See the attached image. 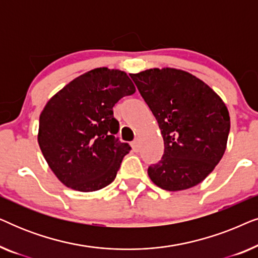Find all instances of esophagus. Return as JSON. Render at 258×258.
<instances>
[{"instance_id":"esophagus-1","label":"esophagus","mask_w":258,"mask_h":258,"mask_svg":"<svg viewBox=\"0 0 258 258\" xmlns=\"http://www.w3.org/2000/svg\"><path fill=\"white\" fill-rule=\"evenodd\" d=\"M132 147H133V150H134V151H139V148H140L139 140H135V141H134V142L132 143Z\"/></svg>"}]
</instances>
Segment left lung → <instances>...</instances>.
Segmentation results:
<instances>
[{
  "label": "left lung",
  "instance_id": "left-lung-1",
  "mask_svg": "<svg viewBox=\"0 0 258 258\" xmlns=\"http://www.w3.org/2000/svg\"><path fill=\"white\" fill-rule=\"evenodd\" d=\"M157 119L164 141L162 160L148 168L151 181L178 191L203 181L223 156L230 116L202 80L175 68L129 74Z\"/></svg>",
  "mask_w": 258,
  "mask_h": 258
}]
</instances>
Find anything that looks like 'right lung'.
Returning a JSON list of instances; mask_svg holds the SVG:
<instances>
[{
    "mask_svg": "<svg viewBox=\"0 0 258 258\" xmlns=\"http://www.w3.org/2000/svg\"><path fill=\"white\" fill-rule=\"evenodd\" d=\"M135 91L122 70L96 68L48 101L40 115L38 146L66 186L88 192L114 181L132 148L115 137L119 124L112 107Z\"/></svg>",
    "mask_w": 258,
    "mask_h": 258,
    "instance_id": "obj_1",
    "label": "right lung"
}]
</instances>
